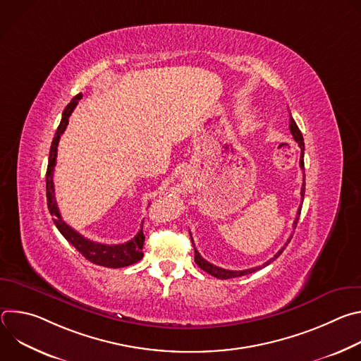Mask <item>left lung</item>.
<instances>
[{
  "label": "left lung",
  "mask_w": 361,
  "mask_h": 361,
  "mask_svg": "<svg viewBox=\"0 0 361 361\" xmlns=\"http://www.w3.org/2000/svg\"><path fill=\"white\" fill-rule=\"evenodd\" d=\"M290 131H291V134H293V138L297 141V144L300 145V149H301V154H300V167H301V170H304V140H302V135H301V131L298 130V127H297V124H295V121L293 120V117H291V114H290ZM304 191H305V176H304V180H302V185H301V204H300V207H298V212H297V216H295V220H294V228H295V224H297V221H298V217H300V213H301V205H302V200H304ZM191 235V234H190ZM290 240H291V237L287 240V243L283 245V248L273 257L271 260H269L267 263H264L263 266H259V267H254V269H248V270H243V271H233V270H226V269H221V267H217V266H214V264H212V263H209V262H205L202 257L200 255V252L197 251V248L194 247V262H195V264L201 269V270H204L205 273H209V274H212L213 277H217V279H221V280H228V279H235V277H241V276H245V274H251V273H254V271H257V270H260V269H263V267H266V266H269L271 262H274L277 257L284 251V248H286V245L290 243ZM191 241H192V237H191ZM192 245H194V241H192Z\"/></svg>",
  "instance_id": "obj_1"
}]
</instances>
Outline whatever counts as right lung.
I'll list each match as a JSON object with an SVG mask.
<instances>
[{"label":"right lung","mask_w":361,"mask_h":361,"mask_svg":"<svg viewBox=\"0 0 361 361\" xmlns=\"http://www.w3.org/2000/svg\"><path fill=\"white\" fill-rule=\"evenodd\" d=\"M82 98V94H77L70 102L68 106L66 107V110L63 111V118L60 121V126L56 131V135L53 138V142H51V148H49V157H48V167H47V177H45V188H47V205L49 214L53 216L54 224L57 226L59 231L64 235V238L73 244L84 257L97 264V266H102V267H109V269H121V267H127L131 266L137 262H140L142 259V245H144V234H142V226L141 230L135 234L134 238H131L130 241L124 243V244H101V243H95L91 241L88 238H85L84 235H81L80 233H77L73 227H70L67 223L63 221L59 205L56 201V192H54V181H53V176H54V167L57 163V147L60 142V137L61 134L66 131L67 126H68V118L71 116V113L74 111V109L77 107L78 101Z\"/></svg>","instance_id":"1"}]
</instances>
